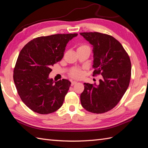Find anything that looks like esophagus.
<instances>
[{"mask_svg":"<svg viewBox=\"0 0 148 148\" xmlns=\"http://www.w3.org/2000/svg\"><path fill=\"white\" fill-rule=\"evenodd\" d=\"M77 81H71V85L73 86L74 84H75L76 83H77Z\"/></svg>","mask_w":148,"mask_h":148,"instance_id":"1","label":"esophagus"}]
</instances>
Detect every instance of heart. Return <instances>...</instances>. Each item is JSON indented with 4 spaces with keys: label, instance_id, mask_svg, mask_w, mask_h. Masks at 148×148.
I'll return each mask as SVG.
<instances>
[{
    "label": "heart",
    "instance_id": "b5f03b06",
    "mask_svg": "<svg viewBox=\"0 0 148 148\" xmlns=\"http://www.w3.org/2000/svg\"><path fill=\"white\" fill-rule=\"evenodd\" d=\"M82 47H88L86 45H82L79 48H82ZM71 75L72 77H75V78H77V77H80L82 75V72L79 69H74V70L72 71L71 72Z\"/></svg>",
    "mask_w": 148,
    "mask_h": 148
}]
</instances>
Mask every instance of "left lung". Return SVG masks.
I'll return each instance as SVG.
<instances>
[{"instance_id": "8db88e82", "label": "left lung", "mask_w": 148, "mask_h": 148, "mask_svg": "<svg viewBox=\"0 0 148 148\" xmlns=\"http://www.w3.org/2000/svg\"><path fill=\"white\" fill-rule=\"evenodd\" d=\"M93 47V76L101 74L99 84L84 83L80 95L86 111L101 114L118 104L129 85L131 62L129 56L118 40L99 32L80 33Z\"/></svg>"}]
</instances>
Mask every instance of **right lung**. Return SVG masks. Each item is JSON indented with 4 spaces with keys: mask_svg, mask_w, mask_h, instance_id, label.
<instances>
[{
    "mask_svg": "<svg viewBox=\"0 0 148 148\" xmlns=\"http://www.w3.org/2000/svg\"><path fill=\"white\" fill-rule=\"evenodd\" d=\"M77 34H55L34 39L18 55L13 79L19 96L34 112L49 114L61 108L71 82L49 77L51 67L64 57L65 47Z\"/></svg>",
    "mask_w": 148,
    "mask_h": 148,
    "instance_id": "right-lung-1",
    "label": "right lung"
}]
</instances>
